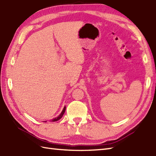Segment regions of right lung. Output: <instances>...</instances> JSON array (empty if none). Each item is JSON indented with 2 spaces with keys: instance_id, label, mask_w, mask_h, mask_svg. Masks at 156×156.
Here are the masks:
<instances>
[{
  "instance_id": "obj_1",
  "label": "right lung",
  "mask_w": 156,
  "mask_h": 156,
  "mask_svg": "<svg viewBox=\"0 0 156 156\" xmlns=\"http://www.w3.org/2000/svg\"><path fill=\"white\" fill-rule=\"evenodd\" d=\"M65 110H66V106H64V107L62 111V112L60 113V114L58 115V116L56 117V118H55L52 119V120H50V121H51V122H56V121L59 120V119H61V118H62V117L63 116V115H64V112H65ZM46 122V121H44V122Z\"/></svg>"
}]
</instances>
